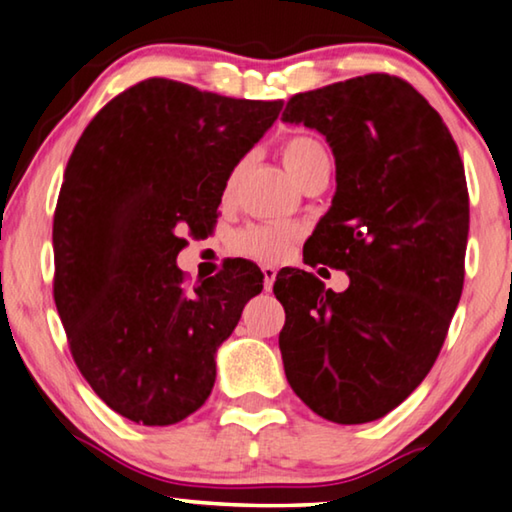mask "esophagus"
Wrapping results in <instances>:
<instances>
[{
  "instance_id": "1",
  "label": "esophagus",
  "mask_w": 512,
  "mask_h": 512,
  "mask_svg": "<svg viewBox=\"0 0 512 512\" xmlns=\"http://www.w3.org/2000/svg\"><path fill=\"white\" fill-rule=\"evenodd\" d=\"M263 270V286H265V290H272V286H274V279H276V267L274 265H263L261 267Z\"/></svg>"
}]
</instances>
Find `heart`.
Masks as SVG:
<instances>
[{
  "mask_svg": "<svg viewBox=\"0 0 512 512\" xmlns=\"http://www.w3.org/2000/svg\"><path fill=\"white\" fill-rule=\"evenodd\" d=\"M281 158L290 177L295 179L299 186L301 181H306L308 174H313L317 167L329 165V152L320 140L313 136H290L283 140L281 145ZM245 163H238L229 172L224 183V199L233 195L238 177ZM299 238V229L292 224H249L245 229L236 233L233 238V249L242 256L254 258L261 263H279L281 258L288 256L292 242Z\"/></svg>",
  "mask_w": 512,
  "mask_h": 512,
  "instance_id": "obj_1",
  "label": "heart"
}]
</instances>
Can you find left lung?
I'll return each instance as SVG.
<instances>
[{
    "label": "left lung",
    "instance_id": "obj_1",
    "mask_svg": "<svg viewBox=\"0 0 512 512\" xmlns=\"http://www.w3.org/2000/svg\"><path fill=\"white\" fill-rule=\"evenodd\" d=\"M281 120L317 129L335 156L338 186L304 261L349 274L345 292L313 272L276 276L288 383L324 420H379L429 374L460 301L465 167L440 113L392 74L299 92Z\"/></svg>",
    "mask_w": 512,
    "mask_h": 512
}]
</instances>
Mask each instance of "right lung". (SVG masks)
Masks as SVG:
<instances>
[{
  "instance_id": "1",
  "label": "right lung",
  "mask_w": 512,
  "mask_h": 512,
  "mask_svg": "<svg viewBox=\"0 0 512 512\" xmlns=\"http://www.w3.org/2000/svg\"><path fill=\"white\" fill-rule=\"evenodd\" d=\"M283 108L145 79L92 117L54 213V301L72 358L108 408L170 426L204 406L217 347L263 290L233 261L186 286V238L211 229L229 172Z\"/></svg>"
}]
</instances>
